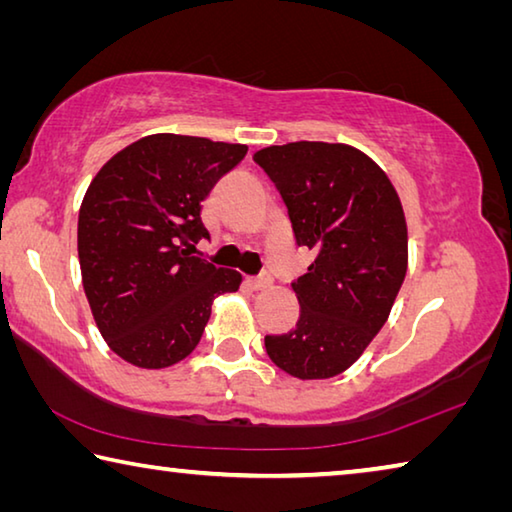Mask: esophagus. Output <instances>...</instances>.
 I'll return each instance as SVG.
<instances>
[{
    "mask_svg": "<svg viewBox=\"0 0 512 512\" xmlns=\"http://www.w3.org/2000/svg\"><path fill=\"white\" fill-rule=\"evenodd\" d=\"M250 286L255 288V291H264V288H268L271 286V282H273V277L268 275V273H262V275H257V277H250Z\"/></svg>",
    "mask_w": 512,
    "mask_h": 512,
    "instance_id": "obj_1",
    "label": "esophagus"
}]
</instances>
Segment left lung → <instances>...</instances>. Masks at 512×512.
<instances>
[{
    "instance_id": "8db88e82",
    "label": "left lung",
    "mask_w": 512,
    "mask_h": 512,
    "mask_svg": "<svg viewBox=\"0 0 512 512\" xmlns=\"http://www.w3.org/2000/svg\"><path fill=\"white\" fill-rule=\"evenodd\" d=\"M253 161L286 203L297 246L315 250L291 284L300 320L266 336V353L302 380L338 376L389 318L407 273V224L387 174L351 145L297 141Z\"/></svg>"
}]
</instances>
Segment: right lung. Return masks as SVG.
<instances>
[{"label":"right lung","mask_w":512,"mask_h":512,"mask_svg":"<svg viewBox=\"0 0 512 512\" xmlns=\"http://www.w3.org/2000/svg\"><path fill=\"white\" fill-rule=\"evenodd\" d=\"M248 152L239 143L152 134L100 167L82 199V286L109 349L143 369L190 356L221 293L241 275L197 255L201 203Z\"/></svg>","instance_id":"obj_1"}]
</instances>
